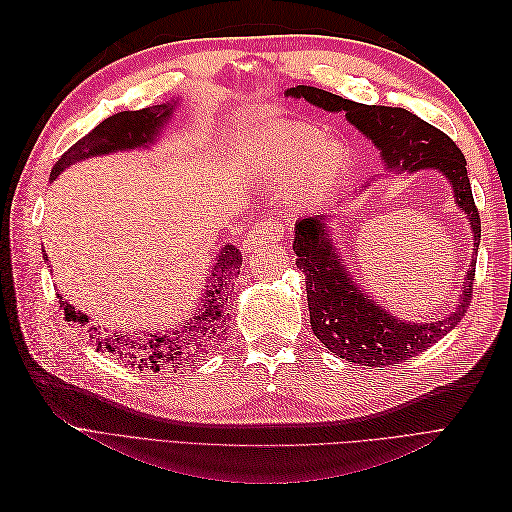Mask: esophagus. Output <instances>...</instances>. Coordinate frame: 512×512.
<instances>
[{"label":"esophagus","instance_id":"1","mask_svg":"<svg viewBox=\"0 0 512 512\" xmlns=\"http://www.w3.org/2000/svg\"><path fill=\"white\" fill-rule=\"evenodd\" d=\"M284 235V226L280 222H273V220H265V222H258L250 237L245 239L247 247H256V245H265V243H275L280 241Z\"/></svg>","mask_w":512,"mask_h":512}]
</instances>
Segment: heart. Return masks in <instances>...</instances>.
<instances>
[{
	"mask_svg": "<svg viewBox=\"0 0 512 512\" xmlns=\"http://www.w3.org/2000/svg\"><path fill=\"white\" fill-rule=\"evenodd\" d=\"M309 126H277L239 147L235 164L241 173L265 181L288 179L286 200L309 203L327 192L346 162L337 141H320Z\"/></svg>",
	"mask_w": 512,
	"mask_h": 512,
	"instance_id": "heart-1",
	"label": "heart"
}]
</instances>
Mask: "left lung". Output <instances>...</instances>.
<instances>
[{
    "label": "left lung",
    "mask_w": 512,
    "mask_h": 512,
    "mask_svg": "<svg viewBox=\"0 0 512 512\" xmlns=\"http://www.w3.org/2000/svg\"><path fill=\"white\" fill-rule=\"evenodd\" d=\"M284 96L303 98L331 113L344 111L352 126L369 136L380 149L384 166L389 170H440L451 181L457 207L468 215L474 235L470 271L463 280L455 309L436 322H404L371 301L365 290L352 282L346 265H342V256L329 237L327 215L303 218L294 226L292 250L297 254V267L305 273L309 324L314 335L339 359L367 365L369 369L406 363L410 356L425 352L455 329L472 303L480 215L474 205L466 156L444 132L406 108L359 104L309 85L290 87Z\"/></svg>",
    "instance_id": "obj_1"
}]
</instances>
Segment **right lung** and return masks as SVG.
<instances>
[{
	"label": "right lung",
	"mask_w": 512,
	"mask_h": 512,
	"mask_svg": "<svg viewBox=\"0 0 512 512\" xmlns=\"http://www.w3.org/2000/svg\"><path fill=\"white\" fill-rule=\"evenodd\" d=\"M170 115H173V102L147 106L141 108V111H123L104 119L100 126H96L87 136H83L81 141H76L64 156L55 162L51 170V181L57 179L74 162L106 156V153L115 151L149 147L158 138ZM44 260H49V256L44 254ZM241 262V252L235 245L222 247L218 262L213 265L209 286H205L207 290L203 294V299H200L198 312L190 318V322H183L179 331L149 333L145 337L138 333L130 337H102L98 333V350L115 354L117 359H123L128 365L138 367L141 371H177L179 367H185L196 359L198 352H203L200 346H203L205 339H211L226 322L224 312L230 297V284L239 273ZM59 307H64L68 322H79L81 327L89 322V318L83 312H76V309L61 297Z\"/></svg>",
	"instance_id": "obj_1"
}]
</instances>
